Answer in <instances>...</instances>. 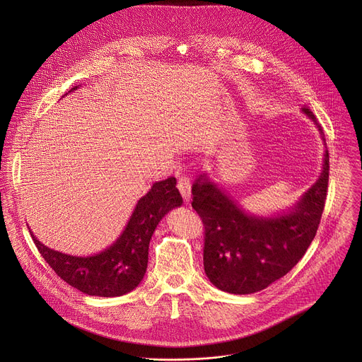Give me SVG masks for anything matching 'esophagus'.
I'll return each mask as SVG.
<instances>
[{
	"label": "esophagus",
	"instance_id": "1",
	"mask_svg": "<svg viewBox=\"0 0 362 362\" xmlns=\"http://www.w3.org/2000/svg\"><path fill=\"white\" fill-rule=\"evenodd\" d=\"M177 189L183 197L185 202H189L190 199V179L187 176H180L177 180Z\"/></svg>",
	"mask_w": 362,
	"mask_h": 362
}]
</instances>
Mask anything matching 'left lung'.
Here are the masks:
<instances>
[{
  "label": "left lung",
  "mask_w": 362,
  "mask_h": 362,
  "mask_svg": "<svg viewBox=\"0 0 362 362\" xmlns=\"http://www.w3.org/2000/svg\"><path fill=\"white\" fill-rule=\"evenodd\" d=\"M305 115L322 129L309 109ZM329 154L324 170L295 208L278 218H255L221 189L200 176L192 187V208L204 228L203 265L209 281L221 291L253 293L286 275L314 240L328 193Z\"/></svg>",
  "instance_id": "obj_1"
}]
</instances>
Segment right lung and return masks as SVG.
<instances>
[{"mask_svg": "<svg viewBox=\"0 0 362 362\" xmlns=\"http://www.w3.org/2000/svg\"><path fill=\"white\" fill-rule=\"evenodd\" d=\"M180 204L182 196L175 177L154 183L137 202L117 242L94 256L78 257L56 252L40 243L33 233L31 236L44 261L73 288L94 296H122L133 291L146 274L148 243L158 223Z\"/></svg>", "mask_w": 362, "mask_h": 362, "instance_id": "right-lung-1", "label": "right lung"}]
</instances>
